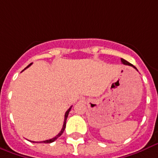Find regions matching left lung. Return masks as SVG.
I'll use <instances>...</instances> for the list:
<instances>
[{"label":"left lung","instance_id":"8db88e82","mask_svg":"<svg viewBox=\"0 0 158 158\" xmlns=\"http://www.w3.org/2000/svg\"><path fill=\"white\" fill-rule=\"evenodd\" d=\"M121 62H122V63H123V64H125V65L131 66V67H133V68H135V69H137V68H135V67H134V65H132L131 63H129V62H127V61H126V60L123 59V58H121Z\"/></svg>","mask_w":158,"mask_h":158}]
</instances>
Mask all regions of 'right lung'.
<instances>
[{"instance_id":"right-lung-1","label":"right lung","mask_w":158,"mask_h":158,"mask_svg":"<svg viewBox=\"0 0 158 158\" xmlns=\"http://www.w3.org/2000/svg\"><path fill=\"white\" fill-rule=\"evenodd\" d=\"M31 64H32V63H30L29 65L27 66L26 68H24V70H25L26 68H29V66L31 65ZM24 70H23V71H24ZM71 109H72V106H71L70 108L68 109V110H67V112H66V113H65V118H64V123H63V125H62V129H61V131H60L59 134H57V136H55L54 138H52V139H48V140H45V141H43V142H40V143H52V142H54L55 140H56V139H57V138H58V137H60V136H61V135H62V133H63V131H64V129H65V128H66V121H67V118H68V114H69V112H70ZM33 143H38V142H33Z\"/></svg>"}]
</instances>
